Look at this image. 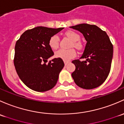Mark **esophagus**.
Returning a JSON list of instances; mask_svg holds the SVG:
<instances>
[{"instance_id": "esophagus-1", "label": "esophagus", "mask_w": 124, "mask_h": 124, "mask_svg": "<svg viewBox=\"0 0 124 124\" xmlns=\"http://www.w3.org/2000/svg\"><path fill=\"white\" fill-rule=\"evenodd\" d=\"M69 63V62H66V61H64V64L65 66H66V65H67V64Z\"/></svg>"}]
</instances>
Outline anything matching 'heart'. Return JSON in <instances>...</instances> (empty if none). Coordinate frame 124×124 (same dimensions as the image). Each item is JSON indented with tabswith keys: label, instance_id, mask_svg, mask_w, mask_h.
<instances>
[{
	"label": "heart",
	"instance_id": "1",
	"mask_svg": "<svg viewBox=\"0 0 124 124\" xmlns=\"http://www.w3.org/2000/svg\"><path fill=\"white\" fill-rule=\"evenodd\" d=\"M66 35L71 40L70 47L73 46L78 49L81 48V43L78 42L80 39V36L78 34L73 31H68L66 33ZM60 38L58 35L55 34L51 37L49 40V45L50 48L53 50L58 49L59 46ZM55 56L57 58H61L64 61H69L76 56V52L73 49H59L55 53Z\"/></svg>",
	"mask_w": 124,
	"mask_h": 124
}]
</instances>
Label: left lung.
I'll return each mask as SVG.
<instances>
[{
    "label": "left lung",
    "instance_id": "obj_1",
    "mask_svg": "<svg viewBox=\"0 0 124 124\" xmlns=\"http://www.w3.org/2000/svg\"><path fill=\"white\" fill-rule=\"evenodd\" d=\"M70 28L81 32L87 42L80 58L86 60L72 61L76 69L71 76L82 88H95L106 81L110 71L113 45L106 31L95 25L80 24Z\"/></svg>",
    "mask_w": 124,
    "mask_h": 124
}]
</instances>
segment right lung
I'll use <instances>...</instances> for the list:
<instances>
[{
    "label": "right lung",
    "mask_w": 124,
    "mask_h": 124,
    "mask_svg": "<svg viewBox=\"0 0 124 124\" xmlns=\"http://www.w3.org/2000/svg\"><path fill=\"white\" fill-rule=\"evenodd\" d=\"M63 29L37 27L26 30L16 41L14 59L15 70L20 79L31 90L46 91L57 84L64 66L63 61L55 58L48 64L46 62L54 55L49 39Z\"/></svg>",
    "instance_id": "right-lung-1"
}]
</instances>
